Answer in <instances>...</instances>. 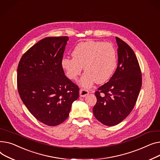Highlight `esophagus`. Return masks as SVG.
<instances>
[{
  "instance_id": "obj_1",
  "label": "esophagus",
  "mask_w": 160,
  "mask_h": 160,
  "mask_svg": "<svg viewBox=\"0 0 160 160\" xmlns=\"http://www.w3.org/2000/svg\"><path fill=\"white\" fill-rule=\"evenodd\" d=\"M88 93L89 92L87 89H84V88L81 89L79 90V94L81 97H85L88 94Z\"/></svg>"
}]
</instances>
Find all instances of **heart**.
<instances>
[{
	"mask_svg": "<svg viewBox=\"0 0 160 160\" xmlns=\"http://www.w3.org/2000/svg\"><path fill=\"white\" fill-rule=\"evenodd\" d=\"M72 55L73 58L62 59L61 68L68 78L76 80L84 67L85 72L80 80L83 87H91L95 82H105L117 67L116 50L109 42H81L75 47Z\"/></svg>",
	"mask_w": 160,
	"mask_h": 160,
	"instance_id": "obj_1",
	"label": "heart"
}]
</instances>
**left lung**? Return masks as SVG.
Segmentation results:
<instances>
[{"label": "left lung", "mask_w": 160, "mask_h": 160, "mask_svg": "<svg viewBox=\"0 0 160 160\" xmlns=\"http://www.w3.org/2000/svg\"><path fill=\"white\" fill-rule=\"evenodd\" d=\"M118 64L108 82L95 92L97 102L93 113L101 123L114 126L124 120L134 108L142 84V72L132 49L116 37Z\"/></svg>", "instance_id": "8db88e82"}]
</instances>
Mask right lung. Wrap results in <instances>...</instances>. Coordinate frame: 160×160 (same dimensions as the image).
I'll use <instances>...</instances> for the list:
<instances>
[{"label":"right lung","instance_id":"add662e5","mask_svg":"<svg viewBox=\"0 0 160 160\" xmlns=\"http://www.w3.org/2000/svg\"><path fill=\"white\" fill-rule=\"evenodd\" d=\"M68 37H49L24 53L17 68V88L30 113L48 126L61 124L69 116L79 88L64 75L61 61Z\"/></svg>","mask_w":160,"mask_h":160}]
</instances>
